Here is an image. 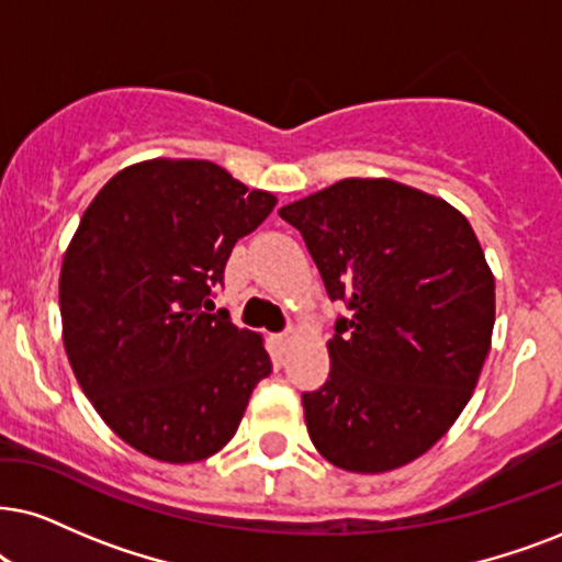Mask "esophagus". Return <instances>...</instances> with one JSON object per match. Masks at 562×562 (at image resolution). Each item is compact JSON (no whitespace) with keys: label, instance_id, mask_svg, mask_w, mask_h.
Wrapping results in <instances>:
<instances>
[{"label":"esophagus","instance_id":"1","mask_svg":"<svg viewBox=\"0 0 562 562\" xmlns=\"http://www.w3.org/2000/svg\"><path fill=\"white\" fill-rule=\"evenodd\" d=\"M293 339H295V331L290 329V331H285V334H277L274 342L280 345V350H288V347H290V342H293Z\"/></svg>","mask_w":562,"mask_h":562}]
</instances>
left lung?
<instances>
[{
  "mask_svg": "<svg viewBox=\"0 0 562 562\" xmlns=\"http://www.w3.org/2000/svg\"><path fill=\"white\" fill-rule=\"evenodd\" d=\"M339 316L329 379L303 394L316 451L379 474L423 457L477 386L495 324V280L470 220L392 179H345L280 210Z\"/></svg>",
  "mask_w": 562,
  "mask_h": 562,
  "instance_id": "left-lung-1",
  "label": "left lung"
}]
</instances>
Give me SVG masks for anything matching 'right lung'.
Returning a JSON list of instances; mask_svg holds the SVG:
<instances>
[{
  "instance_id": "right-lung-1",
  "label": "right lung",
  "mask_w": 562,
  "mask_h": 562,
  "mask_svg": "<svg viewBox=\"0 0 562 562\" xmlns=\"http://www.w3.org/2000/svg\"><path fill=\"white\" fill-rule=\"evenodd\" d=\"M274 204L210 160L155 158L119 170L85 210L61 261L64 350L132 449L191 464L236 436L272 360L257 331L210 314V295Z\"/></svg>"
}]
</instances>
